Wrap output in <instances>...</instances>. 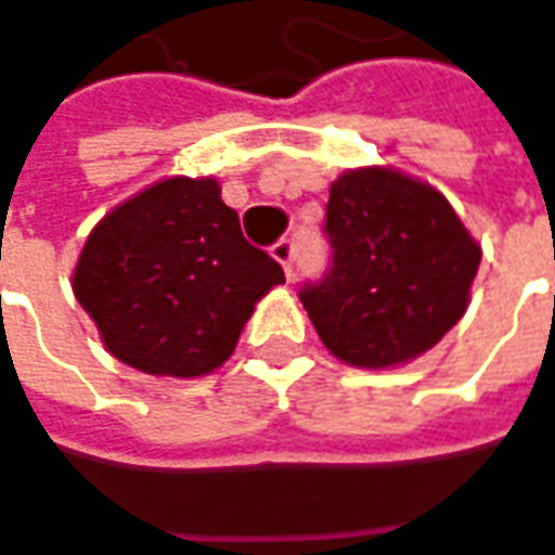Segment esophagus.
Returning <instances> with one entry per match:
<instances>
[{
    "instance_id": "esophagus-1",
    "label": "esophagus",
    "mask_w": 555,
    "mask_h": 555,
    "mask_svg": "<svg viewBox=\"0 0 555 555\" xmlns=\"http://www.w3.org/2000/svg\"><path fill=\"white\" fill-rule=\"evenodd\" d=\"M270 250H273V257L282 263L285 276H295V242H292V238H282V242H276Z\"/></svg>"
}]
</instances>
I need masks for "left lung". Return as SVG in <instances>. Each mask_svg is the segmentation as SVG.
<instances>
[{
    "label": "left lung",
    "instance_id": "1",
    "mask_svg": "<svg viewBox=\"0 0 555 555\" xmlns=\"http://www.w3.org/2000/svg\"><path fill=\"white\" fill-rule=\"evenodd\" d=\"M330 267L298 288L323 345L354 367H392L440 343L468 308L480 247L440 191L392 169L330 188Z\"/></svg>",
    "mask_w": 555,
    "mask_h": 555
}]
</instances>
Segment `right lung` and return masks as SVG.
<instances>
[{
	"mask_svg": "<svg viewBox=\"0 0 555 555\" xmlns=\"http://www.w3.org/2000/svg\"><path fill=\"white\" fill-rule=\"evenodd\" d=\"M285 273L242 235L212 179H166L115 207L87 238L75 295L118 361L204 376L238 345Z\"/></svg>",
	"mask_w": 555,
	"mask_h": 555,
	"instance_id": "1",
	"label": "right lung"
}]
</instances>
